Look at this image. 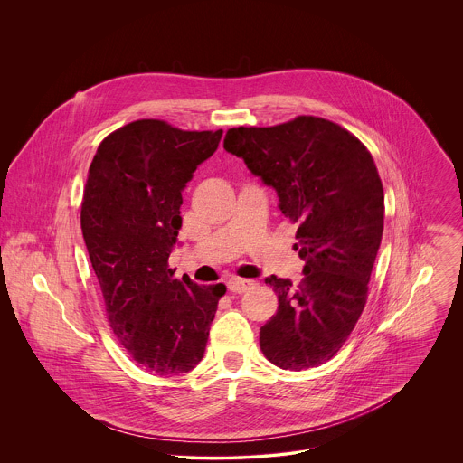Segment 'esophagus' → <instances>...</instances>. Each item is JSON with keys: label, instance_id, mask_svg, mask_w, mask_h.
<instances>
[{"label": "esophagus", "instance_id": "obj_1", "mask_svg": "<svg viewBox=\"0 0 463 463\" xmlns=\"http://www.w3.org/2000/svg\"><path fill=\"white\" fill-rule=\"evenodd\" d=\"M255 283L251 281V279H242V278H232L230 281H228V288L232 290V292H237V294H242V292H246L250 287H253Z\"/></svg>", "mask_w": 463, "mask_h": 463}]
</instances>
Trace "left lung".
I'll use <instances>...</instances> for the list:
<instances>
[{
    "instance_id": "1",
    "label": "left lung",
    "mask_w": 463,
    "mask_h": 463,
    "mask_svg": "<svg viewBox=\"0 0 463 463\" xmlns=\"http://www.w3.org/2000/svg\"><path fill=\"white\" fill-rule=\"evenodd\" d=\"M224 149L272 187L281 213L299 224L294 250L305 278L299 285L265 278L278 312L260 328V347L281 369L317 367L336 354L367 301L385 215L376 164L354 135L314 116L232 128Z\"/></svg>"
}]
</instances>
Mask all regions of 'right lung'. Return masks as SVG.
Segmentation results:
<instances>
[{
    "mask_svg": "<svg viewBox=\"0 0 463 463\" xmlns=\"http://www.w3.org/2000/svg\"><path fill=\"white\" fill-rule=\"evenodd\" d=\"M222 137L140 119L110 133L89 169L81 232L110 328L133 360L160 376L193 371L226 287L173 278L182 193Z\"/></svg>",
    "mask_w": 463,
    "mask_h": 463,
    "instance_id": "obj_1",
    "label": "right lung"
}]
</instances>
